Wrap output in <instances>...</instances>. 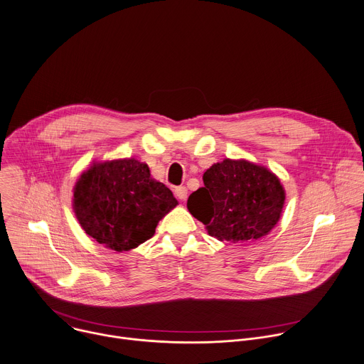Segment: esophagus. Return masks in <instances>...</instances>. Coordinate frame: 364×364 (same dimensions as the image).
<instances>
[{
  "instance_id": "34e87169",
  "label": "esophagus",
  "mask_w": 364,
  "mask_h": 364,
  "mask_svg": "<svg viewBox=\"0 0 364 364\" xmlns=\"http://www.w3.org/2000/svg\"><path fill=\"white\" fill-rule=\"evenodd\" d=\"M176 193V197L180 200V201H184L187 198V188L184 186H180V187H176L174 190Z\"/></svg>"
}]
</instances>
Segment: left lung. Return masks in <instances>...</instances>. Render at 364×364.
Returning a JSON list of instances; mask_svg holds the SVG:
<instances>
[{"label": "left lung", "instance_id": "obj_1", "mask_svg": "<svg viewBox=\"0 0 364 364\" xmlns=\"http://www.w3.org/2000/svg\"><path fill=\"white\" fill-rule=\"evenodd\" d=\"M204 187L191 193L188 211L208 234L234 245L267 235L280 220L286 193L276 174L247 160L213 164L203 174Z\"/></svg>", "mask_w": 364, "mask_h": 364}]
</instances>
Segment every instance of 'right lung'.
I'll list each match as a JSON object with an SVG mask.
<instances>
[{
	"instance_id": "right-lung-1",
	"label": "right lung",
	"mask_w": 364,
	"mask_h": 364,
	"mask_svg": "<svg viewBox=\"0 0 364 364\" xmlns=\"http://www.w3.org/2000/svg\"><path fill=\"white\" fill-rule=\"evenodd\" d=\"M171 190L151 178L146 163L121 159L92 163L75 183L73 208L100 245L115 252L139 247L176 205Z\"/></svg>"
}]
</instances>
